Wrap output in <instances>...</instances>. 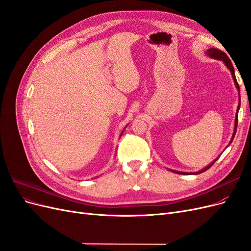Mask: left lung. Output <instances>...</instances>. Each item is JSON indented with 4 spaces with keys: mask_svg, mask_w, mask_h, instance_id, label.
<instances>
[{
    "mask_svg": "<svg viewBox=\"0 0 251 251\" xmlns=\"http://www.w3.org/2000/svg\"><path fill=\"white\" fill-rule=\"evenodd\" d=\"M207 54L210 56V57H212V58H216V59H221V60H223V62L225 63V65L227 66V68H228V69L230 70V72H231V75H232V77H233V80H234V83H235V86H237V88L239 89V91H240V87H239V83H238V81H237V78H235V75H234V70H233V66H232V64H231V62H230V59H229V57L227 56L225 53L223 52V51H221V50H219V49H216V48H210V49H208V51L206 52ZM239 108H240V104H239V107H238V112H239ZM238 112H237V115H235V121H234V132H233V136H232V139H233V137H234V135H235V132H237V126H238ZM231 142V141H230ZM216 162V160L212 162L211 164H209L208 166H206V168H205L203 171H201V172H199V174L200 173H202V172H205V171H207L210 166L214 164ZM174 173H177V174H182V175H187V173H181V172H176V171H173Z\"/></svg>",
    "mask_w": 251,
    "mask_h": 251,
    "instance_id": "8db88e82",
    "label": "left lung"
}]
</instances>
